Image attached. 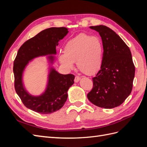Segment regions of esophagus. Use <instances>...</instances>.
Instances as JSON below:
<instances>
[{"label":"esophagus","instance_id":"1","mask_svg":"<svg viewBox=\"0 0 147 147\" xmlns=\"http://www.w3.org/2000/svg\"><path fill=\"white\" fill-rule=\"evenodd\" d=\"M80 80V77L79 76H78V75H76V76L75 77V79H74V82H78Z\"/></svg>","mask_w":147,"mask_h":147}]
</instances>
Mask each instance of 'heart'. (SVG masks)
Here are the masks:
<instances>
[{"mask_svg": "<svg viewBox=\"0 0 147 147\" xmlns=\"http://www.w3.org/2000/svg\"><path fill=\"white\" fill-rule=\"evenodd\" d=\"M104 47L101 40L97 36L81 34L65 44L64 53L59 56L60 63L67 70L74 67L77 62L79 70L84 74H97L103 64Z\"/></svg>", "mask_w": 147, "mask_h": 147, "instance_id": "b5f03b06", "label": "heart"}]
</instances>
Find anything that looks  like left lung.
Listing matches in <instances>:
<instances>
[{
    "label": "left lung",
    "mask_w": 147,
    "mask_h": 147,
    "mask_svg": "<svg viewBox=\"0 0 147 147\" xmlns=\"http://www.w3.org/2000/svg\"><path fill=\"white\" fill-rule=\"evenodd\" d=\"M99 32L104 47L103 64L92 78L87 97L91 103L112 109L123 103L131 94L135 75L130 49L118 34L105 26H91Z\"/></svg>",
    "instance_id": "obj_1"
}]
</instances>
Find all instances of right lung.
Returning <instances> with one entry per match:
<instances>
[{
    "label": "right lung",
    "mask_w": 147,
    "mask_h": 147,
    "mask_svg": "<svg viewBox=\"0 0 147 147\" xmlns=\"http://www.w3.org/2000/svg\"><path fill=\"white\" fill-rule=\"evenodd\" d=\"M66 28H51L41 31L21 46L13 63L15 91L26 107L35 112L50 114L63 107L67 99V91L72 85L73 74L63 75L51 69L47 90L42 96H32L26 92L22 83V74L29 61L40 56L56 54L58 42L67 34ZM50 59L53 61V57Z\"/></svg>",
    "instance_id": "add662e5"
}]
</instances>
